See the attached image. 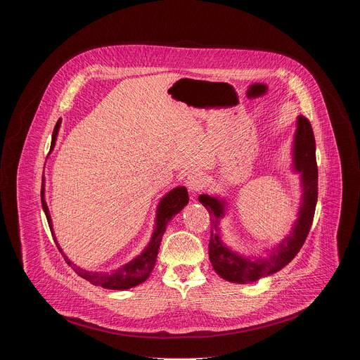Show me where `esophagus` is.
Returning <instances> with one entry per match:
<instances>
[{
    "label": "esophagus",
    "mask_w": 360,
    "mask_h": 360,
    "mask_svg": "<svg viewBox=\"0 0 360 360\" xmlns=\"http://www.w3.org/2000/svg\"><path fill=\"white\" fill-rule=\"evenodd\" d=\"M205 184H207V179H205V176L200 172H191L185 178V185L189 192L200 191L205 186Z\"/></svg>",
    "instance_id": "esophagus-1"
}]
</instances>
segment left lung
Listing matches in <instances>:
<instances>
[{
    "instance_id": "left-lung-1",
    "label": "left lung",
    "mask_w": 360,
    "mask_h": 360,
    "mask_svg": "<svg viewBox=\"0 0 360 360\" xmlns=\"http://www.w3.org/2000/svg\"><path fill=\"white\" fill-rule=\"evenodd\" d=\"M292 172L300 176V205L297 218L289 233L271 249L265 256L245 255L233 250L222 239L221 219L226 217L229 203L222 195H199V202L212 217L210 259L215 272L233 283H250L279 272L285 268L300 248L311 231L318 202V165L316 143L311 122L303 117L296 118V129L292 141Z\"/></svg>"
}]
</instances>
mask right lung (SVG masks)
Listing matches in <instances>:
<instances>
[{"label":"right lung","instance_id":"right-lung-1","mask_svg":"<svg viewBox=\"0 0 360 360\" xmlns=\"http://www.w3.org/2000/svg\"><path fill=\"white\" fill-rule=\"evenodd\" d=\"M61 127V118L57 121V125L54 128L53 132V139H51V149L49 152L54 149L56 142H57V136H58V131ZM189 202V196H188V191L185 186H176L174 189H171L167 195H164L161 198V200L158 202L157 207V214H155V225H153V231L150 235V239L148 242V245L145 246V249L136 255L134 259H131L129 262H127L125 265L111 271V272H94V271H88L84 269L78 265H75L71 259H68V256L63 252L56 232H54V226H53V219H51L49 215V210L48 205L45 202V178L42 176V186H41V203H42V210L45 212L51 233H53V238L57 243L58 250L61 252V255L64 256L65 262L74 269V272L84 278L85 281L91 282L95 286H102L105 289H112V290H127L131 289L134 286L141 285L142 282H145L150 272L153 271V266H155L157 262V256H158V250H160V245L162 240V235L167 231L168 224L171 222V219L179 214L184 207H186Z\"/></svg>","mask_w":360,"mask_h":360}]
</instances>
